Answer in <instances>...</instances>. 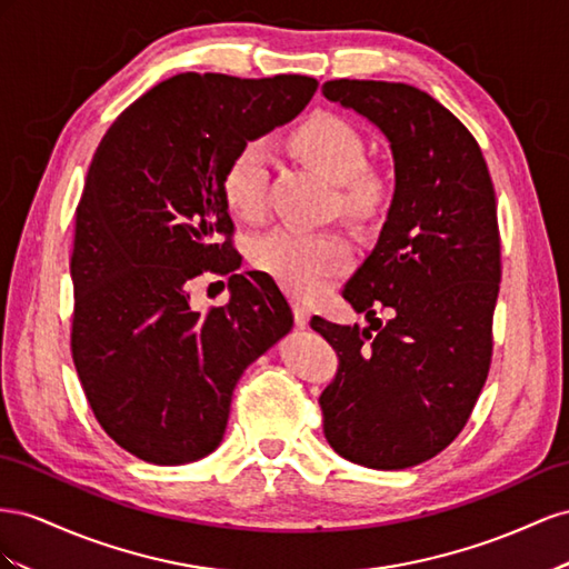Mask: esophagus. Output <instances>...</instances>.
I'll return each instance as SVG.
<instances>
[{"instance_id": "esophagus-1", "label": "esophagus", "mask_w": 569, "mask_h": 569, "mask_svg": "<svg viewBox=\"0 0 569 569\" xmlns=\"http://www.w3.org/2000/svg\"><path fill=\"white\" fill-rule=\"evenodd\" d=\"M310 315H312V310L310 307H307L305 302H293V317H296V327H300V329H305L307 323H310Z\"/></svg>"}]
</instances>
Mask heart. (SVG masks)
<instances>
[{
  "mask_svg": "<svg viewBox=\"0 0 569 569\" xmlns=\"http://www.w3.org/2000/svg\"><path fill=\"white\" fill-rule=\"evenodd\" d=\"M290 150L336 183L338 207L350 217H375L388 198L386 176L365 164V142L357 128L336 113H315L288 138ZM269 150L262 140L240 144L221 176L226 204L240 219L264 214ZM254 264L273 276L288 293L315 298L350 262V242L336 231H305L281 226L259 236Z\"/></svg>",
  "mask_w": 569,
  "mask_h": 569,
  "instance_id": "b5f03b06",
  "label": "heart"
}]
</instances>
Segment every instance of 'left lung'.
Here are the masks:
<instances>
[{"mask_svg":"<svg viewBox=\"0 0 569 569\" xmlns=\"http://www.w3.org/2000/svg\"><path fill=\"white\" fill-rule=\"evenodd\" d=\"M321 92L379 128L396 169L377 246L343 288L369 327L310 321L338 355L319 396L323 436L355 465L415 467L456 441L489 377L496 192L475 136L425 90L340 78ZM377 311L389 317L383 328Z\"/></svg>","mask_w":569,"mask_h":569,"instance_id":"1","label":"left lung"}]
</instances>
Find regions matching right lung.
<instances>
[{"mask_svg":"<svg viewBox=\"0 0 569 569\" xmlns=\"http://www.w3.org/2000/svg\"><path fill=\"white\" fill-rule=\"evenodd\" d=\"M317 86L178 73L128 107L92 157L76 209L71 352L100 427L144 462L209 456L242 371L293 329L271 276L236 273L221 176ZM204 270L231 272L232 298L202 316L189 283Z\"/></svg>","mask_w":569,"mask_h":569,"instance_id":"obj_1","label":"right lung"}]
</instances>
